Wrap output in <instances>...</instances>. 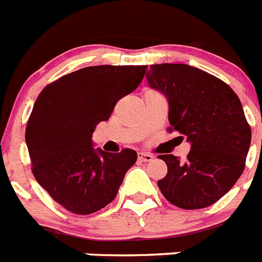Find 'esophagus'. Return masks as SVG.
Masks as SVG:
<instances>
[{"label": "esophagus", "instance_id": "obj_1", "mask_svg": "<svg viewBox=\"0 0 262 262\" xmlns=\"http://www.w3.org/2000/svg\"><path fill=\"white\" fill-rule=\"evenodd\" d=\"M138 160L142 161V162H150V161L154 160V156L150 154V152H139L138 154Z\"/></svg>", "mask_w": 262, "mask_h": 262}]
</instances>
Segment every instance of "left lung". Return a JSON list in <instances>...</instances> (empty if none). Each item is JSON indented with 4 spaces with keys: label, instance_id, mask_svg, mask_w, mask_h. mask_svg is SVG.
I'll list each match as a JSON object with an SVG mask.
<instances>
[{
    "label": "left lung",
    "instance_id": "8db88e82",
    "mask_svg": "<svg viewBox=\"0 0 262 262\" xmlns=\"http://www.w3.org/2000/svg\"><path fill=\"white\" fill-rule=\"evenodd\" d=\"M148 85L169 101V131L190 142L187 158H158L167 174L158 187L167 202L184 210L216 203L242 174L252 129L235 92L215 75L183 63L151 64Z\"/></svg>",
    "mask_w": 262,
    "mask_h": 262
}]
</instances>
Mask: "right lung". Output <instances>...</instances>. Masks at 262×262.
Returning a JSON list of instances; mask_svg holds the SVG:
<instances>
[{"label":"right lung","instance_id":"1","mask_svg":"<svg viewBox=\"0 0 262 262\" xmlns=\"http://www.w3.org/2000/svg\"><path fill=\"white\" fill-rule=\"evenodd\" d=\"M147 66H89L48 83L25 128L32 173L58 204L77 215L108 206L137 151L95 150L92 134L116 102L142 82Z\"/></svg>","mask_w":262,"mask_h":262}]
</instances>
